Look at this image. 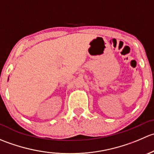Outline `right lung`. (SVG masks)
Returning <instances> with one entry per match:
<instances>
[{
	"label": "right lung",
	"mask_w": 154,
	"mask_h": 154,
	"mask_svg": "<svg viewBox=\"0 0 154 154\" xmlns=\"http://www.w3.org/2000/svg\"><path fill=\"white\" fill-rule=\"evenodd\" d=\"M8 80H9V78H8Z\"/></svg>",
	"instance_id": "1"
}]
</instances>
